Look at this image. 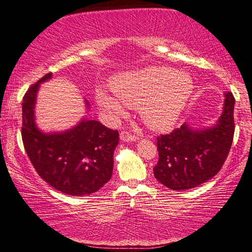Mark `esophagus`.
<instances>
[{
	"label": "esophagus",
	"mask_w": 252,
	"mask_h": 252,
	"mask_svg": "<svg viewBox=\"0 0 252 252\" xmlns=\"http://www.w3.org/2000/svg\"><path fill=\"white\" fill-rule=\"evenodd\" d=\"M120 139L123 142H132V141H136V140H139L138 136L132 134L129 131H122L120 133Z\"/></svg>",
	"instance_id": "34e87169"
}]
</instances>
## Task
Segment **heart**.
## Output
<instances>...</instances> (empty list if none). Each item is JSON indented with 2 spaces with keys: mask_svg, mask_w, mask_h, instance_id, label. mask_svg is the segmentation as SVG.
Here are the masks:
<instances>
[{
  "mask_svg": "<svg viewBox=\"0 0 252 252\" xmlns=\"http://www.w3.org/2000/svg\"><path fill=\"white\" fill-rule=\"evenodd\" d=\"M110 89L114 96L97 89L95 100L111 117L125 116V105L138 108L140 117L149 127L164 131L180 119L192 95L194 83L187 72L150 66L113 76Z\"/></svg>",
  "mask_w": 252,
  "mask_h": 252,
  "instance_id": "obj_1",
  "label": "heart"
}]
</instances>
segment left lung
Wrapping results in <instances>:
<instances>
[{"instance_id":"obj_1","label":"left lung","mask_w":252,"mask_h":252,"mask_svg":"<svg viewBox=\"0 0 252 252\" xmlns=\"http://www.w3.org/2000/svg\"><path fill=\"white\" fill-rule=\"evenodd\" d=\"M233 108L232 93L225 92L222 113L216 125L194 129L185 123L170 134L158 136L159 161L153 168L157 180L169 189L183 191L215 177L232 144Z\"/></svg>"}]
</instances>
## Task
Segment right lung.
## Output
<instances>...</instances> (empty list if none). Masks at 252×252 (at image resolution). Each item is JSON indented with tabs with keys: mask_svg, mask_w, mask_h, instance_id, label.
<instances>
[{
	"mask_svg": "<svg viewBox=\"0 0 252 252\" xmlns=\"http://www.w3.org/2000/svg\"><path fill=\"white\" fill-rule=\"evenodd\" d=\"M52 78L45 74L30 87L22 102V140L34 169L43 180L69 195L95 192L113 171V152L119 143L117 130L83 118L62 132H42L35 123L36 94L40 84ZM87 109L89 102L85 101Z\"/></svg>",
	"mask_w": 252,
	"mask_h": 252,
	"instance_id": "1",
	"label": "right lung"
}]
</instances>
